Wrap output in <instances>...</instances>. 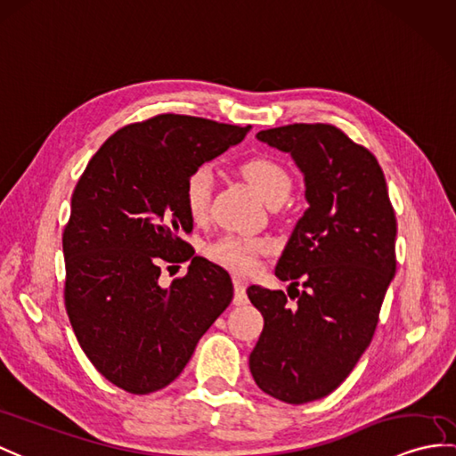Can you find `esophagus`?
Listing matches in <instances>:
<instances>
[{
	"label": "esophagus",
	"instance_id": "obj_1",
	"mask_svg": "<svg viewBox=\"0 0 456 456\" xmlns=\"http://www.w3.org/2000/svg\"><path fill=\"white\" fill-rule=\"evenodd\" d=\"M232 282H234V304L236 305H243L248 304V294H246V288H248V282L246 279H241L240 274H234L232 276Z\"/></svg>",
	"mask_w": 456,
	"mask_h": 456
}]
</instances>
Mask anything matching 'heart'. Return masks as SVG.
<instances>
[{
    "label": "heart",
    "instance_id": "obj_1",
    "mask_svg": "<svg viewBox=\"0 0 456 456\" xmlns=\"http://www.w3.org/2000/svg\"><path fill=\"white\" fill-rule=\"evenodd\" d=\"M241 175L253 185L266 203H282L290 193L292 177L286 166L269 154H255L240 166ZM210 193H213V172L208 166H199L187 175L183 185V208L193 222H203L208 215ZM269 249V241L263 238L226 234L210 241L205 248L207 257L234 273H251L257 266L261 255Z\"/></svg>",
    "mask_w": 456,
    "mask_h": 456
}]
</instances>
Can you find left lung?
Listing matches in <instances>:
<instances>
[{"label": "left lung", "mask_w": 456, "mask_h": 456, "mask_svg": "<svg viewBox=\"0 0 456 456\" xmlns=\"http://www.w3.org/2000/svg\"><path fill=\"white\" fill-rule=\"evenodd\" d=\"M257 139L292 154L309 207L274 269L296 304L248 288L265 321L249 370L263 393L304 404L335 391L370 346L396 271V218L379 162L337 126L292 124Z\"/></svg>", "instance_id": "obj_1"}]
</instances>
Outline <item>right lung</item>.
<instances>
[{"label": "right lung", "mask_w": 456, "mask_h": 456, "mask_svg": "<svg viewBox=\"0 0 456 456\" xmlns=\"http://www.w3.org/2000/svg\"><path fill=\"white\" fill-rule=\"evenodd\" d=\"M248 127L159 114L118 129L75 185L63 230V299L86 358L131 395L168 387L234 296L230 274L180 238L187 175ZM191 260L168 289L162 268Z\"/></svg>", "instance_id": "right-lung-1"}]
</instances>
